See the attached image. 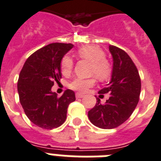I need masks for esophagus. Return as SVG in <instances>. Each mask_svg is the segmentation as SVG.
I'll return each instance as SVG.
<instances>
[{"instance_id": "obj_1", "label": "esophagus", "mask_w": 161, "mask_h": 161, "mask_svg": "<svg viewBox=\"0 0 161 161\" xmlns=\"http://www.w3.org/2000/svg\"><path fill=\"white\" fill-rule=\"evenodd\" d=\"M84 97V95L83 94H81V93H76V98H83Z\"/></svg>"}]
</instances>
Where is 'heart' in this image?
I'll list each match as a JSON object with an SVG mask.
<instances>
[{"label":"heart","mask_w":161,"mask_h":161,"mask_svg":"<svg viewBox=\"0 0 161 161\" xmlns=\"http://www.w3.org/2000/svg\"><path fill=\"white\" fill-rule=\"evenodd\" d=\"M77 55L81 59H84L92 62L90 74L96 75L100 80H106L110 78L112 73L111 64L107 59L105 58L106 53L99 47L93 45L84 46L78 50ZM73 68H74L73 59L69 55H64L60 62L62 74L65 76L69 75L72 73ZM95 83V77H91L88 78H75L69 84V87L79 92H85L88 90V88L93 87Z\"/></svg>","instance_id":"b5f03b06"}]
</instances>
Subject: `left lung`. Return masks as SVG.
<instances>
[{
	"label": "left lung",
	"mask_w": 161,
	"mask_h": 161,
	"mask_svg": "<svg viewBox=\"0 0 161 161\" xmlns=\"http://www.w3.org/2000/svg\"><path fill=\"white\" fill-rule=\"evenodd\" d=\"M109 50L114 61L111 81L98 93L103 96L109 92L110 98L101 104L97 97L95 106L88 111L90 121L104 129H114L125 122L137 106L141 92V78L130 56L115 46L110 45Z\"/></svg>",
	"instance_id": "1"
}]
</instances>
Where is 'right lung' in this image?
<instances>
[{"mask_svg":"<svg viewBox=\"0 0 161 161\" xmlns=\"http://www.w3.org/2000/svg\"><path fill=\"white\" fill-rule=\"evenodd\" d=\"M74 45L51 43L29 56L18 79L19 101L31 122L42 129H52L64 124L67 109L75 101L74 91L67 89L60 97L51 92L61 78L60 62Z\"/></svg>","mask_w":161,"mask_h":161,"instance_id":"obj_1","label":"right lung"}]
</instances>
